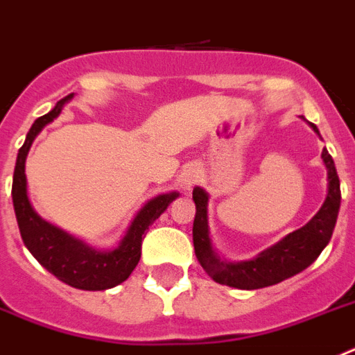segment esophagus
I'll return each instance as SVG.
<instances>
[{
  "instance_id": "esophagus-1",
  "label": "esophagus",
  "mask_w": 355,
  "mask_h": 355,
  "mask_svg": "<svg viewBox=\"0 0 355 355\" xmlns=\"http://www.w3.org/2000/svg\"><path fill=\"white\" fill-rule=\"evenodd\" d=\"M196 178H198V171H196L195 166H186V168L180 171V177H178V184H180L182 191L189 193L191 187L196 184Z\"/></svg>"
}]
</instances>
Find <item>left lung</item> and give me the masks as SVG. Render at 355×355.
<instances>
[{"label": "left lung", "instance_id": "obj_1", "mask_svg": "<svg viewBox=\"0 0 355 355\" xmlns=\"http://www.w3.org/2000/svg\"><path fill=\"white\" fill-rule=\"evenodd\" d=\"M309 126L320 135L314 123H309ZM322 159L327 168V196L320 211L302 229L288 234L275 245H271L270 248L248 261L232 263L216 252L209 230L207 191L202 187L193 189V200L196 205L195 223H193L195 254L198 263L214 282L237 289L268 288L297 275L318 259L323 248L331 241L341 203L340 178L336 173L334 160L331 153L327 152V148H323Z\"/></svg>", "mask_w": 355, "mask_h": 355}]
</instances>
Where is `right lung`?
Wrapping results in <instances>:
<instances>
[{
	"label": "right lung",
	"instance_id": "1",
	"mask_svg": "<svg viewBox=\"0 0 355 355\" xmlns=\"http://www.w3.org/2000/svg\"><path fill=\"white\" fill-rule=\"evenodd\" d=\"M71 98L73 94L57 101V105L48 114L35 119L26 134V139L19 148L15 160L12 202H14L15 218L24 246L49 273H53L58 280H62L64 284L71 288L84 289V291H103L121 284L130 277L141 259V243L144 239V232L168 209L169 203L178 198V193L171 191L148 200L134 216L118 246L110 250H98L37 214L28 198V184L24 173L26 157L39 132L48 123L58 118L62 107Z\"/></svg>",
	"mask_w": 355,
	"mask_h": 355
}]
</instances>
